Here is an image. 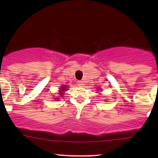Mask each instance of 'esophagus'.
<instances>
[{
  "label": "esophagus",
  "mask_w": 158,
  "mask_h": 158,
  "mask_svg": "<svg viewBox=\"0 0 158 158\" xmlns=\"http://www.w3.org/2000/svg\"><path fill=\"white\" fill-rule=\"evenodd\" d=\"M78 85H79V86H80V87H82V86H84V81H78Z\"/></svg>",
  "instance_id": "1"
}]
</instances>
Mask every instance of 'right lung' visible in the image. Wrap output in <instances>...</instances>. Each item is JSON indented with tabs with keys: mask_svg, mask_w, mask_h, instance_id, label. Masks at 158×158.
I'll use <instances>...</instances> for the list:
<instances>
[{
	"mask_svg": "<svg viewBox=\"0 0 158 158\" xmlns=\"http://www.w3.org/2000/svg\"><path fill=\"white\" fill-rule=\"evenodd\" d=\"M65 90H67V87L66 86H62L61 88V89L59 90V97H64V92L65 91ZM56 99H59V98H56Z\"/></svg>",
	"mask_w": 158,
	"mask_h": 158,
	"instance_id": "right-lung-1",
	"label": "right lung"
}]
</instances>
